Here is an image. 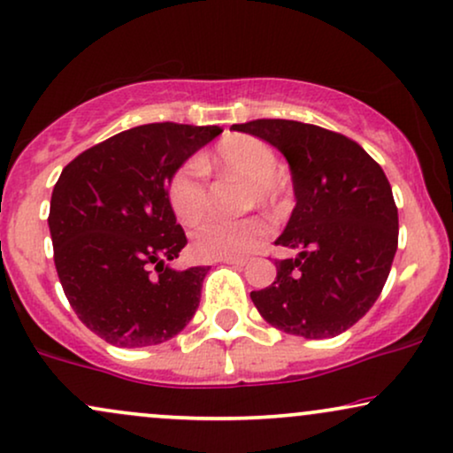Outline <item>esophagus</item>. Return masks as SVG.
Here are the masks:
<instances>
[{"instance_id":"esophagus-1","label":"esophagus","mask_w":453,"mask_h":453,"mask_svg":"<svg viewBox=\"0 0 453 453\" xmlns=\"http://www.w3.org/2000/svg\"><path fill=\"white\" fill-rule=\"evenodd\" d=\"M223 264H227V265H236V268H242V265H247V259H242V257H238V259H221Z\"/></svg>"}]
</instances>
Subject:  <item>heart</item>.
Instances as JSON below:
<instances>
[{
    "label": "heart",
    "instance_id": "b5f03b06",
    "mask_svg": "<svg viewBox=\"0 0 453 453\" xmlns=\"http://www.w3.org/2000/svg\"><path fill=\"white\" fill-rule=\"evenodd\" d=\"M204 171L234 174L247 181L244 206H276L285 194V181L276 168L279 157L268 143L250 134H230L215 147L212 156L200 162H188L168 183V204L177 219L194 226L203 219L209 206ZM268 236V223L259 217L247 219H209L194 232V249L204 259H238L249 255Z\"/></svg>",
    "mask_w": 453,
    "mask_h": 453
}]
</instances>
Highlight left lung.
<instances>
[{"instance_id":"1","label":"left lung","mask_w":453,"mask_h":453,"mask_svg":"<svg viewBox=\"0 0 453 453\" xmlns=\"http://www.w3.org/2000/svg\"><path fill=\"white\" fill-rule=\"evenodd\" d=\"M274 145L291 168L296 209L279 247L276 280L250 293L255 308L285 334L325 340L350 329L380 297L399 244V212L382 166L340 133L293 122L234 124Z\"/></svg>"}]
</instances>
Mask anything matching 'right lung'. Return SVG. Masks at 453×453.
<instances>
[{"label":"right lung","mask_w":453,"mask_h":453,"mask_svg":"<svg viewBox=\"0 0 453 453\" xmlns=\"http://www.w3.org/2000/svg\"><path fill=\"white\" fill-rule=\"evenodd\" d=\"M219 127L143 124L81 151L52 189L54 265L71 308L119 348L156 346L192 320L209 268L174 270L188 244L168 183Z\"/></svg>","instance_id":"1"}]
</instances>
